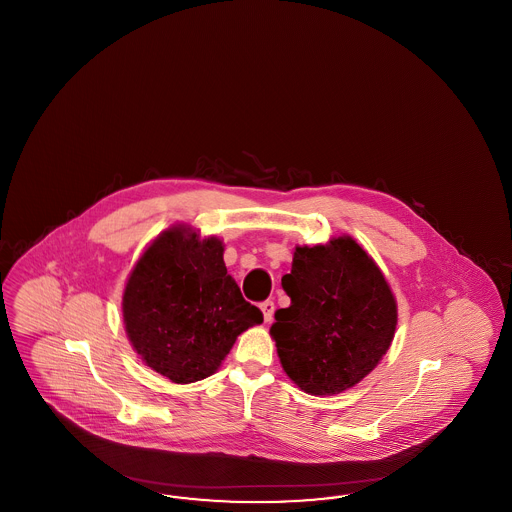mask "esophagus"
Here are the masks:
<instances>
[{
	"mask_svg": "<svg viewBox=\"0 0 512 512\" xmlns=\"http://www.w3.org/2000/svg\"><path fill=\"white\" fill-rule=\"evenodd\" d=\"M261 311H263V318H265V322H270L272 320V315H274V303L267 299V301H263L261 303Z\"/></svg>",
	"mask_w": 512,
	"mask_h": 512,
	"instance_id": "esophagus-1",
	"label": "esophagus"
}]
</instances>
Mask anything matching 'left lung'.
I'll use <instances>...</instances> for the list:
<instances>
[{"label": "left lung", "mask_w": 512, "mask_h": 512, "mask_svg": "<svg viewBox=\"0 0 512 512\" xmlns=\"http://www.w3.org/2000/svg\"><path fill=\"white\" fill-rule=\"evenodd\" d=\"M282 288L292 305L274 313L270 336L284 372L305 393L353 388L390 349L395 297L382 270L351 236L297 245Z\"/></svg>", "instance_id": "1"}]
</instances>
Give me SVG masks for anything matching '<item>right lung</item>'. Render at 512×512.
<instances>
[{
  "mask_svg": "<svg viewBox=\"0 0 512 512\" xmlns=\"http://www.w3.org/2000/svg\"><path fill=\"white\" fill-rule=\"evenodd\" d=\"M219 238L192 226L161 232L132 268L122 293L126 336L140 359L174 384L219 370L236 338L261 324L224 265Z\"/></svg>",
  "mask_w": 512,
  "mask_h": 512,
  "instance_id": "add662e5",
  "label": "right lung"
}]
</instances>
